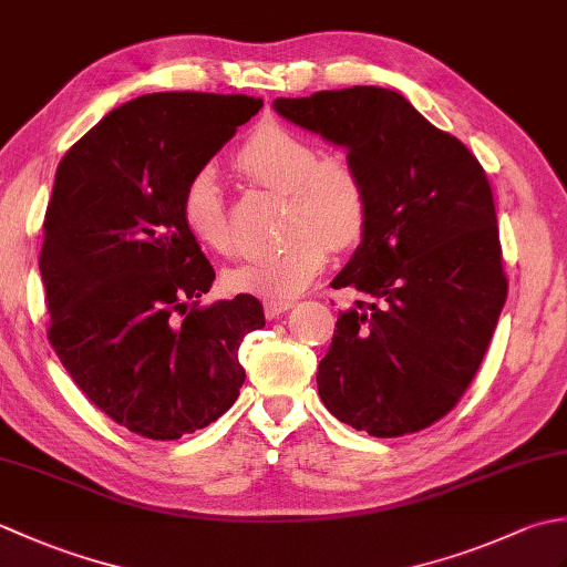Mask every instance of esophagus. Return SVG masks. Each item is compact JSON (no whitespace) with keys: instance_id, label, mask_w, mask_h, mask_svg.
Returning <instances> with one entry per match:
<instances>
[{"instance_id":"obj_1","label":"esophagus","mask_w":567,"mask_h":567,"mask_svg":"<svg viewBox=\"0 0 567 567\" xmlns=\"http://www.w3.org/2000/svg\"><path fill=\"white\" fill-rule=\"evenodd\" d=\"M287 309H292V302H265V317L277 319L282 317Z\"/></svg>"}]
</instances>
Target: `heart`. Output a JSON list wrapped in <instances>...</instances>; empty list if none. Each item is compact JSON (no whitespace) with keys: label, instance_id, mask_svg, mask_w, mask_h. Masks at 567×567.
I'll use <instances>...</instances> for the list:
<instances>
[{"label":"heart","instance_id":"b5f03b06","mask_svg":"<svg viewBox=\"0 0 567 567\" xmlns=\"http://www.w3.org/2000/svg\"><path fill=\"white\" fill-rule=\"evenodd\" d=\"M236 163L250 179L285 192L282 246L224 270L228 292L282 302L305 292L327 265V252L348 250L365 236L370 202L363 177L348 155H319L309 138L282 126H262L240 146ZM179 216L202 246L234 248L224 192L209 167L187 179Z\"/></svg>","mask_w":567,"mask_h":567}]
</instances>
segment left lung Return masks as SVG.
I'll return each mask as SVG.
<instances>
[{
  "instance_id": "left-lung-1",
  "label": "left lung",
  "mask_w": 567,
  "mask_h": 567,
  "mask_svg": "<svg viewBox=\"0 0 567 567\" xmlns=\"http://www.w3.org/2000/svg\"><path fill=\"white\" fill-rule=\"evenodd\" d=\"M272 110L343 148L370 202L365 236L331 282L365 302L336 321L321 402L378 439L426 429L473 382L507 299L483 165L394 90L355 84Z\"/></svg>"
}]
</instances>
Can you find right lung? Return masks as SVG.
<instances>
[{
    "instance_id": "add662e5",
    "label": "right lung",
    "mask_w": 567,
    "mask_h": 567,
    "mask_svg": "<svg viewBox=\"0 0 567 567\" xmlns=\"http://www.w3.org/2000/svg\"><path fill=\"white\" fill-rule=\"evenodd\" d=\"M260 106L246 94H143L58 165L39 258L48 341L94 406L153 441L209 426L236 402L238 348L265 327L252 295L197 307L216 272L179 216L187 179Z\"/></svg>"
}]
</instances>
